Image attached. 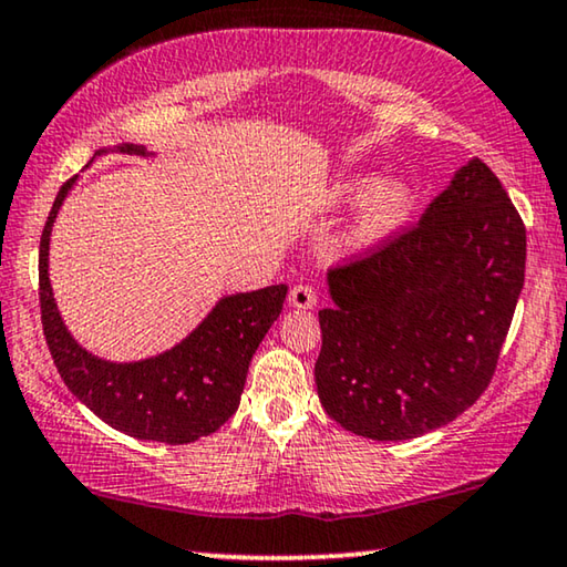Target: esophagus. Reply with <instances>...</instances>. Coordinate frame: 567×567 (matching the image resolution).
I'll use <instances>...</instances> for the list:
<instances>
[{"label":"esophagus","mask_w":567,"mask_h":567,"mask_svg":"<svg viewBox=\"0 0 567 567\" xmlns=\"http://www.w3.org/2000/svg\"><path fill=\"white\" fill-rule=\"evenodd\" d=\"M316 292H312V287L308 285H295L290 290V298H287V302H290V308L295 310H310L312 306H316Z\"/></svg>","instance_id":"obj_1"}]
</instances>
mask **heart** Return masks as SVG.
Listing matches in <instances>:
<instances>
[{
  "instance_id": "1",
  "label": "heart",
  "mask_w": 567,
  "mask_h": 567,
  "mask_svg": "<svg viewBox=\"0 0 567 567\" xmlns=\"http://www.w3.org/2000/svg\"><path fill=\"white\" fill-rule=\"evenodd\" d=\"M331 200L336 206H359L343 241L351 251H369L408 221L415 206V190L404 181H379L371 173H359L336 183Z\"/></svg>"
}]
</instances>
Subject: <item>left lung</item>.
I'll return each instance as SVG.
<instances>
[{
	"label": "left lung",
	"instance_id": "left-lung-1",
	"mask_svg": "<svg viewBox=\"0 0 567 567\" xmlns=\"http://www.w3.org/2000/svg\"><path fill=\"white\" fill-rule=\"evenodd\" d=\"M525 259L517 208L468 159L417 226L328 272L316 361L328 417L371 441H410L466 412L494 377Z\"/></svg>",
	"mask_w": 567,
	"mask_h": 567
}]
</instances>
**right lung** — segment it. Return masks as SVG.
I'll list each match as a JSON object with an SVG mask.
<instances>
[{"label": "right lung", "instance_id": "1", "mask_svg": "<svg viewBox=\"0 0 567 567\" xmlns=\"http://www.w3.org/2000/svg\"><path fill=\"white\" fill-rule=\"evenodd\" d=\"M114 150L152 155L142 145ZM104 152L109 150H99L96 155ZM75 181L79 175L55 196L40 239L42 331L58 374L96 417L137 441L183 445L216 433L239 408L251 357L269 326L280 318L287 285L224 295L181 343L157 357L140 361L94 357L65 328L48 272L50 234Z\"/></svg>", "mask_w": 567, "mask_h": 567}]
</instances>
